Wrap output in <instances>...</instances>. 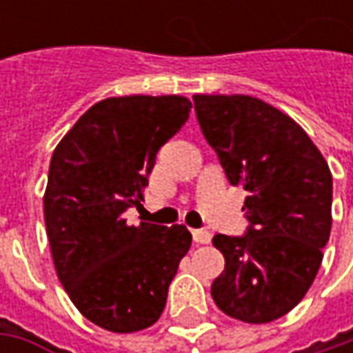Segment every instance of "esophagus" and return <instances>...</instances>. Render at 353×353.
Instances as JSON below:
<instances>
[{
  "mask_svg": "<svg viewBox=\"0 0 353 353\" xmlns=\"http://www.w3.org/2000/svg\"><path fill=\"white\" fill-rule=\"evenodd\" d=\"M210 232L208 230H192V239L196 243H208L210 241Z\"/></svg>",
  "mask_w": 353,
  "mask_h": 353,
  "instance_id": "34e87169",
  "label": "esophagus"
}]
</instances>
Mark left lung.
<instances>
[{
  "label": "left lung",
  "instance_id": "left-lung-1",
  "mask_svg": "<svg viewBox=\"0 0 353 353\" xmlns=\"http://www.w3.org/2000/svg\"><path fill=\"white\" fill-rule=\"evenodd\" d=\"M198 123L230 184L243 186L248 230L216 234L225 267L212 299L232 319L265 324L303 301L332 228V174L294 119L251 96L194 98Z\"/></svg>",
  "mask_w": 353,
  "mask_h": 353
}]
</instances>
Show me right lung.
<instances>
[{"label": "right lung", "instance_id": "1", "mask_svg": "<svg viewBox=\"0 0 353 353\" xmlns=\"http://www.w3.org/2000/svg\"><path fill=\"white\" fill-rule=\"evenodd\" d=\"M190 108L183 96L108 98L52 153L43 204L54 269L76 308L103 330L153 326L190 250L186 225H128L123 218L141 206L157 153Z\"/></svg>", "mask_w": 353, "mask_h": 353}]
</instances>
